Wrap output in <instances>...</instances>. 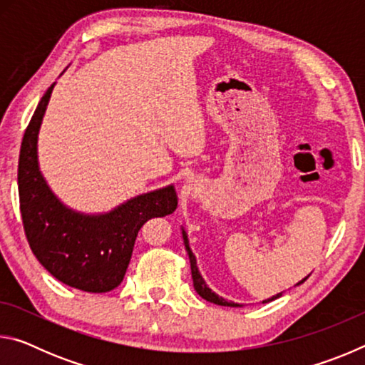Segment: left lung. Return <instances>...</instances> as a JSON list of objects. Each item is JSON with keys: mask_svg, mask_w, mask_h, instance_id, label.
<instances>
[{"mask_svg": "<svg viewBox=\"0 0 365 365\" xmlns=\"http://www.w3.org/2000/svg\"><path fill=\"white\" fill-rule=\"evenodd\" d=\"M182 238H183L185 250H187V252H188V257H190L191 277H193V287H195V289H196V293L200 294L202 299H206V301H209V302H214V304H217V306L242 307L243 304H238V302H233V301H227V299H224V298H222V296H219L217 293H214L212 289L206 285V282H205V279H202L201 272H200V269H197V265H196V257H195V255H193V251H191V248H190L188 235H187V232H185V228H183V227H182ZM307 277H309V275H307ZM307 277H304V279L299 280L298 283H296L294 287H298V285H301V283H304V282L307 280ZM280 296H282V293H277L275 296H272V298L264 299L262 302H270V301H274V299H277V298H280Z\"/></svg>", "mask_w": 365, "mask_h": 365, "instance_id": "1", "label": "left lung"}]
</instances>
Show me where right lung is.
<instances>
[{"label":"right lung","instance_id":"1","mask_svg":"<svg viewBox=\"0 0 365 365\" xmlns=\"http://www.w3.org/2000/svg\"><path fill=\"white\" fill-rule=\"evenodd\" d=\"M54 85L36 106L21 146L17 183L24 230L35 257L54 279L82 292L106 293L123 280L141 225L175 211L177 191L165 185L108 212L86 214L66 206L38 163V133Z\"/></svg>","mask_w":365,"mask_h":365}]
</instances>
